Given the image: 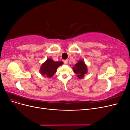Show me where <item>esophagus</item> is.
Masks as SVG:
<instances>
[{"label":"esophagus","instance_id":"1","mask_svg":"<svg viewBox=\"0 0 130 130\" xmlns=\"http://www.w3.org/2000/svg\"><path fill=\"white\" fill-rule=\"evenodd\" d=\"M63 63L64 64H67L68 63V60H63Z\"/></svg>","mask_w":130,"mask_h":130}]
</instances>
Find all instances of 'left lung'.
Here are the masks:
<instances>
[{
    "instance_id": "left-lung-1",
    "label": "left lung",
    "mask_w": 130,
    "mask_h": 130,
    "mask_svg": "<svg viewBox=\"0 0 130 130\" xmlns=\"http://www.w3.org/2000/svg\"><path fill=\"white\" fill-rule=\"evenodd\" d=\"M74 73L76 74L78 78H82L84 77V75L87 72V66L85 64L84 61L80 60L73 67Z\"/></svg>"
}]
</instances>
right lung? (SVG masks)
Segmentation results:
<instances>
[{
	"instance_id": "1",
	"label": "right lung",
	"mask_w": 130,
	"mask_h": 130,
	"mask_svg": "<svg viewBox=\"0 0 130 130\" xmlns=\"http://www.w3.org/2000/svg\"><path fill=\"white\" fill-rule=\"evenodd\" d=\"M63 64L62 62H55L51 58L47 59V60L42 64L40 69L42 75L48 77H52L54 73H55L57 68Z\"/></svg>"
}]
</instances>
